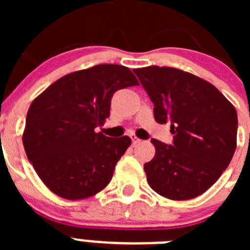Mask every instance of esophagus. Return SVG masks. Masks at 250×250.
<instances>
[{
	"instance_id": "esophagus-1",
	"label": "esophagus",
	"mask_w": 250,
	"mask_h": 250,
	"mask_svg": "<svg viewBox=\"0 0 250 250\" xmlns=\"http://www.w3.org/2000/svg\"><path fill=\"white\" fill-rule=\"evenodd\" d=\"M130 138H131V143H132V145H136V144H139V143H140V139H138L136 138L135 135H130Z\"/></svg>"
}]
</instances>
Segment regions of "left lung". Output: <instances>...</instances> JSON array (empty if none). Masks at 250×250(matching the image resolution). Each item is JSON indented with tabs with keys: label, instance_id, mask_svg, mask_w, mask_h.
Listing matches in <instances>:
<instances>
[{
	"label": "left lung",
	"instance_id": "obj_1",
	"mask_svg": "<svg viewBox=\"0 0 250 250\" xmlns=\"http://www.w3.org/2000/svg\"><path fill=\"white\" fill-rule=\"evenodd\" d=\"M159 124H170L173 144L151 139L155 156L144 165L152 190L167 199L202 195L220 178L237 147L238 116L215 86L173 67L135 68Z\"/></svg>",
	"mask_w": 250,
	"mask_h": 250
}]
</instances>
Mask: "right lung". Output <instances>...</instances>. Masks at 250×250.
I'll list each match as a JSON object with an SVG mask.
<instances>
[{"instance_id":"obj_1","label":"right lung","mask_w":250,"mask_h":250,"mask_svg":"<svg viewBox=\"0 0 250 250\" xmlns=\"http://www.w3.org/2000/svg\"><path fill=\"white\" fill-rule=\"evenodd\" d=\"M135 85L129 67L105 63L61 77L32 101L22 141L51 191L85 199L109 184L131 140L107 138L95 129L110 116L112 95Z\"/></svg>"}]
</instances>
